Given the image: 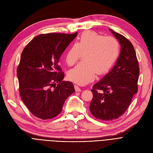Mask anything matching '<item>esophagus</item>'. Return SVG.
Masks as SVG:
<instances>
[{"label":"esophagus","mask_w":153,"mask_h":153,"mask_svg":"<svg viewBox=\"0 0 153 153\" xmlns=\"http://www.w3.org/2000/svg\"><path fill=\"white\" fill-rule=\"evenodd\" d=\"M74 89H75L76 92H81V89H80V87L77 85H74Z\"/></svg>","instance_id":"esophagus-1"}]
</instances>
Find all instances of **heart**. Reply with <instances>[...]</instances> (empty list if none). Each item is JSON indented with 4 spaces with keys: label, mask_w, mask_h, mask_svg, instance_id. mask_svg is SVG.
I'll return each instance as SVG.
<instances>
[{
    "label": "heart",
    "mask_w": 153,
    "mask_h": 153,
    "mask_svg": "<svg viewBox=\"0 0 153 153\" xmlns=\"http://www.w3.org/2000/svg\"><path fill=\"white\" fill-rule=\"evenodd\" d=\"M120 45L114 36L95 31H85L65 54V60L73 66L84 54L82 62L68 72L71 81L81 85L89 83L97 75L105 74L114 66L119 55Z\"/></svg>",
    "instance_id": "1"
}]
</instances>
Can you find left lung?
<instances>
[{"instance_id":"left-lung-1","label":"left lung","mask_w":153,"mask_h":153,"mask_svg":"<svg viewBox=\"0 0 153 153\" xmlns=\"http://www.w3.org/2000/svg\"><path fill=\"white\" fill-rule=\"evenodd\" d=\"M121 45L116 65L91 91L93 98L90 111L94 117L103 121L118 118L129 107L137 93L140 74L138 61L131 43L122 35L109 29Z\"/></svg>"}]
</instances>
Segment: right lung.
Returning a JSON list of instances; mask_svg holds the SVG:
<instances>
[{"label": "right lung", "instance_id": "obj_1", "mask_svg": "<svg viewBox=\"0 0 153 153\" xmlns=\"http://www.w3.org/2000/svg\"><path fill=\"white\" fill-rule=\"evenodd\" d=\"M77 35H39L22 53L17 69L20 95L31 113L39 118L59 115L66 99L75 92L73 84L62 81L64 74L58 62Z\"/></svg>", "mask_w": 153, "mask_h": 153}]
</instances>
